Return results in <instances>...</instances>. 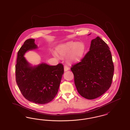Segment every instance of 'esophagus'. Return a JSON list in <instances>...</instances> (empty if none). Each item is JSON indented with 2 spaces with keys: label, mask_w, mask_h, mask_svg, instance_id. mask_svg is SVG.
I'll return each instance as SVG.
<instances>
[{
  "label": "esophagus",
  "mask_w": 130,
  "mask_h": 130,
  "mask_svg": "<svg viewBox=\"0 0 130 130\" xmlns=\"http://www.w3.org/2000/svg\"><path fill=\"white\" fill-rule=\"evenodd\" d=\"M64 71H67L69 70V68L68 67V66H66V65H64Z\"/></svg>",
  "instance_id": "esophagus-1"
}]
</instances>
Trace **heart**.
Listing matches in <instances>:
<instances>
[{"mask_svg": "<svg viewBox=\"0 0 130 130\" xmlns=\"http://www.w3.org/2000/svg\"><path fill=\"white\" fill-rule=\"evenodd\" d=\"M84 51V45L81 42H69L60 45L56 48L57 54L62 56H66L70 54L69 58L71 61H77L82 56ZM54 55L57 56L56 53Z\"/></svg>", "mask_w": 130, "mask_h": 130, "instance_id": "b5f03b06", "label": "heart"}]
</instances>
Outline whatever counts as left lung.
I'll use <instances>...</instances> for the list:
<instances>
[{
    "label": "left lung",
    "mask_w": 130,
    "mask_h": 130,
    "mask_svg": "<svg viewBox=\"0 0 130 130\" xmlns=\"http://www.w3.org/2000/svg\"><path fill=\"white\" fill-rule=\"evenodd\" d=\"M71 70L77 92L82 97L93 99L100 96L111 86L113 75L114 65L109 46L97 37L92 40L90 51Z\"/></svg>",
    "instance_id": "1"
}]
</instances>
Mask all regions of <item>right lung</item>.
<instances>
[{"label": "right lung", "instance_id": "1", "mask_svg": "<svg viewBox=\"0 0 130 130\" xmlns=\"http://www.w3.org/2000/svg\"><path fill=\"white\" fill-rule=\"evenodd\" d=\"M34 39L24 42L18 53L15 79L19 89L25 99L37 104L48 103L55 98L64 73L61 63L50 66L41 63L31 66L24 55L29 50L36 49Z\"/></svg>", "mask_w": 130, "mask_h": 130}]
</instances>
